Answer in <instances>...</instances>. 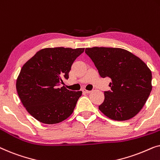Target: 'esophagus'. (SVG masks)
<instances>
[{"mask_svg": "<svg viewBox=\"0 0 160 160\" xmlns=\"http://www.w3.org/2000/svg\"><path fill=\"white\" fill-rule=\"evenodd\" d=\"M83 92H84V93H90L91 92V91H89V90H87V89H83Z\"/></svg>", "mask_w": 160, "mask_h": 160, "instance_id": "1", "label": "esophagus"}]
</instances>
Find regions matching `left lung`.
I'll use <instances>...</instances> for the list:
<instances>
[{
	"label": "left lung",
	"instance_id": "8db88e82",
	"mask_svg": "<svg viewBox=\"0 0 160 160\" xmlns=\"http://www.w3.org/2000/svg\"><path fill=\"white\" fill-rule=\"evenodd\" d=\"M102 78L111 79L99 110L109 119L126 121L140 112L152 89V71L135 54L121 48H86Z\"/></svg>",
	"mask_w": 160,
	"mask_h": 160
}]
</instances>
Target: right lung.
I'll return each instance as SVG.
<instances>
[{
    "label": "right lung",
    "instance_id": "add662e5",
    "mask_svg": "<svg viewBox=\"0 0 160 160\" xmlns=\"http://www.w3.org/2000/svg\"><path fill=\"white\" fill-rule=\"evenodd\" d=\"M84 48H45L37 52L21 68L16 89L24 107L41 123L58 124L73 112L82 91L60 87L68 78L74 60Z\"/></svg>",
    "mask_w": 160,
    "mask_h": 160
}]
</instances>
